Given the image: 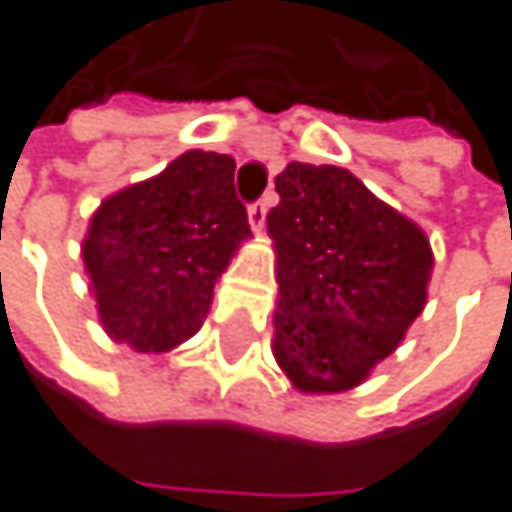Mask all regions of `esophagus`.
<instances>
[{"mask_svg":"<svg viewBox=\"0 0 512 512\" xmlns=\"http://www.w3.org/2000/svg\"><path fill=\"white\" fill-rule=\"evenodd\" d=\"M269 198H272V195H263L260 201L249 204V222H252V228H255V231H260V228L266 225V210H269Z\"/></svg>","mask_w":512,"mask_h":512,"instance_id":"34e87169","label":"esophagus"}]
</instances>
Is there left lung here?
<instances>
[{
    "mask_svg": "<svg viewBox=\"0 0 512 512\" xmlns=\"http://www.w3.org/2000/svg\"><path fill=\"white\" fill-rule=\"evenodd\" d=\"M275 192V358L299 391L356 388L424 311L430 243L338 165L290 162Z\"/></svg>",
    "mask_w": 512,
    "mask_h": 512,
    "instance_id": "8db88e82",
    "label": "left lung"
}]
</instances>
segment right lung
I'll return each mask as SVG.
<instances>
[{"mask_svg": "<svg viewBox=\"0 0 512 512\" xmlns=\"http://www.w3.org/2000/svg\"><path fill=\"white\" fill-rule=\"evenodd\" d=\"M234 168L228 154L189 151L100 204L82 257L115 341L165 353L201 329L216 278L252 234Z\"/></svg>", "mask_w": 512, "mask_h": 512, "instance_id": "right-lung-1", "label": "right lung"}]
</instances>
